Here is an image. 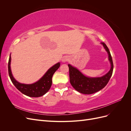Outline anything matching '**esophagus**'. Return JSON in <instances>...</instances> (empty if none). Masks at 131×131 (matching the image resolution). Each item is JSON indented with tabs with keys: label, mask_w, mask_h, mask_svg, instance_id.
<instances>
[{
	"label": "esophagus",
	"mask_w": 131,
	"mask_h": 131,
	"mask_svg": "<svg viewBox=\"0 0 131 131\" xmlns=\"http://www.w3.org/2000/svg\"><path fill=\"white\" fill-rule=\"evenodd\" d=\"M69 60V57L68 56H64L62 58V61L63 62H66L67 61H68Z\"/></svg>",
	"instance_id": "obj_1"
}]
</instances>
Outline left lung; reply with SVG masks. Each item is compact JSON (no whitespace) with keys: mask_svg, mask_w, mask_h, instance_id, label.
Listing matches in <instances>:
<instances>
[{"mask_svg":"<svg viewBox=\"0 0 131 131\" xmlns=\"http://www.w3.org/2000/svg\"><path fill=\"white\" fill-rule=\"evenodd\" d=\"M109 55L111 68L104 76L98 78H89L83 75L75 67L68 64L70 82L73 88L80 93L90 94L100 91L108 84L113 71V62L110 51L104 42H101Z\"/></svg>","mask_w":131,"mask_h":131,"instance_id":"obj_1","label":"left lung"}]
</instances>
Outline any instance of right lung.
I'll list each match as a JSON object with an SVG mask.
<instances>
[{"label":"right lung","instance_id":"1","mask_svg":"<svg viewBox=\"0 0 131 131\" xmlns=\"http://www.w3.org/2000/svg\"><path fill=\"white\" fill-rule=\"evenodd\" d=\"M10 63L11 56L10 55L8 62V72L12 82L21 92L30 97L42 96L50 90L52 85L53 75L60 66V63H57L47 70L44 75L37 82L32 84H24L18 82L14 79L11 73Z\"/></svg>","mask_w":131,"mask_h":131}]
</instances>
